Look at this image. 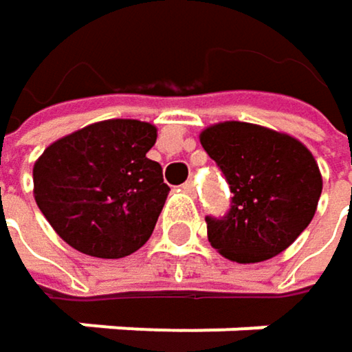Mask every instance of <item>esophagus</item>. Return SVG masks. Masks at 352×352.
Instances as JSON below:
<instances>
[{
    "instance_id": "34e87169",
    "label": "esophagus",
    "mask_w": 352,
    "mask_h": 352,
    "mask_svg": "<svg viewBox=\"0 0 352 352\" xmlns=\"http://www.w3.org/2000/svg\"><path fill=\"white\" fill-rule=\"evenodd\" d=\"M181 189H183L185 193L193 195V193H195V183H193V181H185V183L181 185Z\"/></svg>"
}]
</instances>
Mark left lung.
<instances>
[{
  "instance_id": "obj_1",
  "label": "left lung",
  "mask_w": 352,
  "mask_h": 352,
  "mask_svg": "<svg viewBox=\"0 0 352 352\" xmlns=\"http://www.w3.org/2000/svg\"><path fill=\"white\" fill-rule=\"evenodd\" d=\"M199 142L234 193L224 218L206 216L208 241L222 256L261 263L308 228L322 175L300 140L248 122H220L206 128Z\"/></svg>"
}]
</instances>
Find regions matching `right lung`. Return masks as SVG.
Here are the masks:
<instances>
[{
    "label": "right lung",
    "instance_id": "add662e5",
    "mask_svg": "<svg viewBox=\"0 0 352 352\" xmlns=\"http://www.w3.org/2000/svg\"><path fill=\"white\" fill-rule=\"evenodd\" d=\"M157 128L104 120L52 142L34 163V199L75 250L122 258L144 245L169 195L163 169L146 153Z\"/></svg>",
    "mask_w": 352,
    "mask_h": 352
}]
</instances>
